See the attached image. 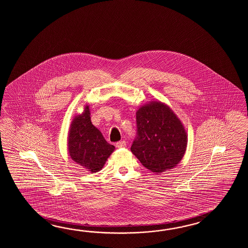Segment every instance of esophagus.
Instances as JSON below:
<instances>
[{"mask_svg": "<svg viewBox=\"0 0 248 248\" xmlns=\"http://www.w3.org/2000/svg\"><path fill=\"white\" fill-rule=\"evenodd\" d=\"M126 143L125 141H120V142H116L117 148H124L126 147Z\"/></svg>", "mask_w": 248, "mask_h": 248, "instance_id": "obj_1", "label": "esophagus"}]
</instances>
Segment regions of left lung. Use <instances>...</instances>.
Returning a JSON list of instances; mask_svg holds the SVG:
<instances>
[{
    "mask_svg": "<svg viewBox=\"0 0 248 248\" xmlns=\"http://www.w3.org/2000/svg\"><path fill=\"white\" fill-rule=\"evenodd\" d=\"M137 124L131 152L142 166L157 174L176 167L185 156L188 135L173 110L151 101L137 109Z\"/></svg>",
    "mask_w": 248,
    "mask_h": 248,
    "instance_id": "left-lung-1",
    "label": "left lung"
}]
</instances>
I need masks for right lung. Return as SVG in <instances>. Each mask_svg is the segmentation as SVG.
Masks as SVG:
<instances>
[{"instance_id": "add662e5", "label": "right lung", "mask_w": 248, "mask_h": 248, "mask_svg": "<svg viewBox=\"0 0 248 248\" xmlns=\"http://www.w3.org/2000/svg\"><path fill=\"white\" fill-rule=\"evenodd\" d=\"M67 148L71 158L90 173L104 168L107 158L115 147L106 142L105 137L90 120L89 105L83 111L73 118L69 128Z\"/></svg>"}]
</instances>
